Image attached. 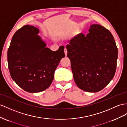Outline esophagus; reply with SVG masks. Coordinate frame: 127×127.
I'll return each mask as SVG.
<instances>
[{"label": "esophagus", "mask_w": 127, "mask_h": 127, "mask_svg": "<svg viewBox=\"0 0 127 127\" xmlns=\"http://www.w3.org/2000/svg\"><path fill=\"white\" fill-rule=\"evenodd\" d=\"M64 53H65V56H66L67 54V50L65 48V49H64Z\"/></svg>", "instance_id": "34e87169"}]
</instances>
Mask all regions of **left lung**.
<instances>
[{
	"label": "left lung",
	"mask_w": 127,
	"mask_h": 127,
	"mask_svg": "<svg viewBox=\"0 0 127 127\" xmlns=\"http://www.w3.org/2000/svg\"><path fill=\"white\" fill-rule=\"evenodd\" d=\"M87 35L79 34L66 45L73 78L86 92L102 90L115 73L118 50L112 34L98 24L90 26Z\"/></svg>",
	"instance_id": "1"
}]
</instances>
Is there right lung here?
Instances as JSON below:
<instances>
[{
	"label": "right lung",
	"instance_id": "1",
	"mask_svg": "<svg viewBox=\"0 0 127 127\" xmlns=\"http://www.w3.org/2000/svg\"><path fill=\"white\" fill-rule=\"evenodd\" d=\"M36 27L25 25L13 36L7 51L8 66L12 79L25 91L37 93L50 86L64 47L52 51L38 34Z\"/></svg>",
	"mask_w": 127,
	"mask_h": 127
}]
</instances>
